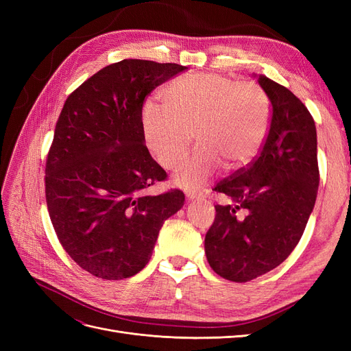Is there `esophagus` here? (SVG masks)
Returning a JSON list of instances; mask_svg holds the SVG:
<instances>
[{"label":"esophagus","mask_w":351,"mask_h":351,"mask_svg":"<svg viewBox=\"0 0 351 351\" xmlns=\"http://www.w3.org/2000/svg\"><path fill=\"white\" fill-rule=\"evenodd\" d=\"M186 197H187L189 200L204 199V197H206V193H204V192H195V190H189V192H186Z\"/></svg>","instance_id":"esophagus-1"}]
</instances>
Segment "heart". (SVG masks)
<instances>
[{
	"mask_svg": "<svg viewBox=\"0 0 351 351\" xmlns=\"http://www.w3.org/2000/svg\"><path fill=\"white\" fill-rule=\"evenodd\" d=\"M162 105L147 102L143 107L145 142L159 164L176 169L195 134L199 147L174 177L183 189L208 182L219 164L228 171L247 165L267 139L271 107L254 82L214 73L180 77L164 89Z\"/></svg>",
	"mask_w": 351,
	"mask_h": 351,
	"instance_id": "obj_1",
	"label": "heart"
}]
</instances>
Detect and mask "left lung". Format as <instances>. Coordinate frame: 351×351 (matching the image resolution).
<instances>
[{
    "label": "left lung",
    "mask_w": 351,
    "mask_h": 351,
    "mask_svg": "<svg viewBox=\"0 0 351 351\" xmlns=\"http://www.w3.org/2000/svg\"><path fill=\"white\" fill-rule=\"evenodd\" d=\"M271 102L261 154L212 189L231 202L215 205L206 259L219 277L247 282L277 268L300 241L319 186L316 127L304 104L259 74Z\"/></svg>",
    "instance_id": "left-lung-1"
}]
</instances>
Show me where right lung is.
I'll return each instance as SVG.
<instances>
[{
	"label": "right lung",
	"mask_w": 351,
	"mask_h": 351,
	"mask_svg": "<svg viewBox=\"0 0 351 351\" xmlns=\"http://www.w3.org/2000/svg\"><path fill=\"white\" fill-rule=\"evenodd\" d=\"M174 62L123 60L70 93L45 167V197L61 246L102 280L142 271L182 190L149 196L167 173L145 145L142 108L156 86L184 71Z\"/></svg>",
	"instance_id": "1"
}]
</instances>
